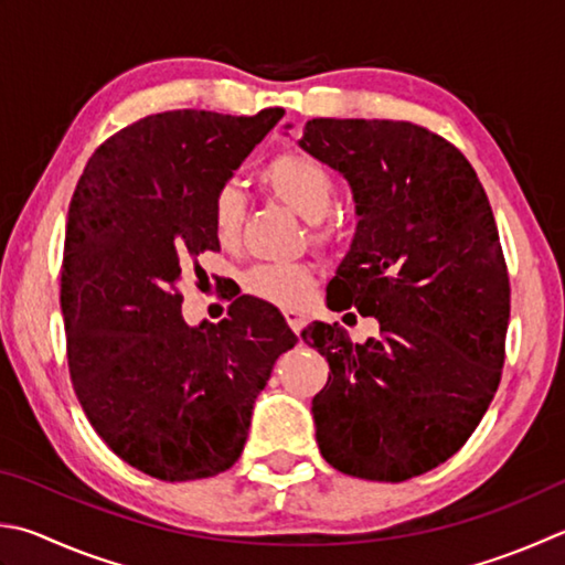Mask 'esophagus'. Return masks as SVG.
<instances>
[{
  "label": "esophagus",
  "instance_id": "1",
  "mask_svg": "<svg viewBox=\"0 0 565 565\" xmlns=\"http://www.w3.org/2000/svg\"><path fill=\"white\" fill-rule=\"evenodd\" d=\"M285 319H287V327H290L292 332H300L302 324H305V312H300V310H285Z\"/></svg>",
  "mask_w": 565,
  "mask_h": 565
}]
</instances>
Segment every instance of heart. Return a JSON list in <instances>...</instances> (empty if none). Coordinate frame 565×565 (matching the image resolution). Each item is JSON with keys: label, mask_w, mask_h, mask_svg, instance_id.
<instances>
[{"label": "heart", "mask_w": 565, "mask_h": 565, "mask_svg": "<svg viewBox=\"0 0 565 565\" xmlns=\"http://www.w3.org/2000/svg\"><path fill=\"white\" fill-rule=\"evenodd\" d=\"M258 179L273 199H278L297 216L312 223L310 238L315 246L329 248L342 241L344 223L329 214L334 204L337 182L319 159L305 152H280L260 169ZM243 214H246V204H243L241 191L233 186L216 191L214 201H211V231H214L221 248L231 250L238 246ZM243 287L263 302L282 307V310H297L310 297L315 275L307 265L297 263L258 265V268L246 273Z\"/></svg>", "instance_id": "heart-1"}]
</instances>
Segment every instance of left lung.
<instances>
[{"mask_svg": "<svg viewBox=\"0 0 565 565\" xmlns=\"http://www.w3.org/2000/svg\"><path fill=\"white\" fill-rule=\"evenodd\" d=\"M300 147L356 201L329 310L381 324L366 344L337 322L302 329L329 361L319 450L361 480H411L462 448L502 381L512 290L492 206L467 157L423 125L317 117Z\"/></svg>", "mask_w": 565, "mask_h": 565, "instance_id": "obj_1", "label": "left lung"}]
</instances>
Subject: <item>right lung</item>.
Returning <instances> with one entry per match:
<instances>
[{
  "mask_svg": "<svg viewBox=\"0 0 565 565\" xmlns=\"http://www.w3.org/2000/svg\"><path fill=\"white\" fill-rule=\"evenodd\" d=\"M282 108L147 115L108 137L68 206L61 312L73 391L127 465L164 482L238 460L253 401L297 337L273 305L238 297L218 324L189 327L179 285L221 250L211 201Z\"/></svg>",
  "mask_w": 565,
  "mask_h": 565,
  "instance_id": "add662e5",
  "label": "right lung"
}]
</instances>
